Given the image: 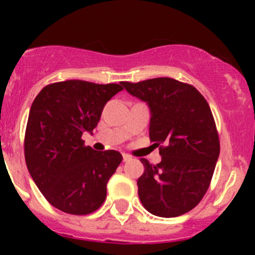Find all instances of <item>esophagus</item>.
I'll return each instance as SVG.
<instances>
[{
	"label": "esophagus",
	"mask_w": 255,
	"mask_h": 255,
	"mask_svg": "<svg viewBox=\"0 0 255 255\" xmlns=\"http://www.w3.org/2000/svg\"><path fill=\"white\" fill-rule=\"evenodd\" d=\"M130 159H131V157H130L129 154H126V153H123V161L124 162H128V161H130Z\"/></svg>",
	"instance_id": "esophagus-1"
}]
</instances>
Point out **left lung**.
<instances>
[{"instance_id": "obj_1", "label": "left lung", "mask_w": 255, "mask_h": 255, "mask_svg": "<svg viewBox=\"0 0 255 255\" xmlns=\"http://www.w3.org/2000/svg\"><path fill=\"white\" fill-rule=\"evenodd\" d=\"M150 111L149 138L159 147L162 159L150 164L141 158L144 172L138 194L149 213L177 217L194 208L208 190L220 140L211 108L191 85L171 78L121 83Z\"/></svg>"}]
</instances>
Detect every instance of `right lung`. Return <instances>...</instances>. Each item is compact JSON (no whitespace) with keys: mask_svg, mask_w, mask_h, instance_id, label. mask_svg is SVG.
I'll return each mask as SVG.
<instances>
[{"mask_svg":"<svg viewBox=\"0 0 255 255\" xmlns=\"http://www.w3.org/2000/svg\"><path fill=\"white\" fill-rule=\"evenodd\" d=\"M120 84L67 80L44 87L33 101L25 132V162L37 188L53 207L70 215L100 208L107 182L123 161L117 150L85 147L106 103Z\"/></svg>","mask_w":255,"mask_h":255,"instance_id":"1","label":"right lung"}]
</instances>
